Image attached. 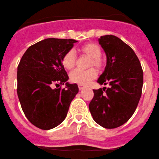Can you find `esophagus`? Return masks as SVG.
Returning a JSON list of instances; mask_svg holds the SVG:
<instances>
[{"label": "esophagus", "mask_w": 159, "mask_h": 159, "mask_svg": "<svg viewBox=\"0 0 159 159\" xmlns=\"http://www.w3.org/2000/svg\"><path fill=\"white\" fill-rule=\"evenodd\" d=\"M78 88H79L80 90H82L84 88V86L81 85V84H78Z\"/></svg>", "instance_id": "1"}]
</instances>
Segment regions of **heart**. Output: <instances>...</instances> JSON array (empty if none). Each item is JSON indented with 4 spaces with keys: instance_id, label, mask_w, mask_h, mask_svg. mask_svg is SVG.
I'll return each mask as SVG.
<instances>
[{
    "instance_id": "b5f03b06",
    "label": "heart",
    "mask_w": 159,
    "mask_h": 159,
    "mask_svg": "<svg viewBox=\"0 0 159 159\" xmlns=\"http://www.w3.org/2000/svg\"><path fill=\"white\" fill-rule=\"evenodd\" d=\"M79 52L84 56L90 57L88 66H95L97 69H102L104 65L102 59L101 58L102 49L98 44L95 43H88L79 48ZM77 57L73 50H69L63 55L62 58V64L68 70L73 69L76 66ZM97 76V71L94 69H90L87 71L75 70L70 75V80L72 82L86 85L89 84L91 80H94Z\"/></svg>"
}]
</instances>
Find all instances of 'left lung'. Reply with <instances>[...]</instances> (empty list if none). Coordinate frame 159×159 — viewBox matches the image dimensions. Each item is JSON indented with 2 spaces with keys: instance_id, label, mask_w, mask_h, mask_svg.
Segmentation results:
<instances>
[{
  "instance_id": "8db88e82",
  "label": "left lung",
  "mask_w": 159,
  "mask_h": 159,
  "mask_svg": "<svg viewBox=\"0 0 159 159\" xmlns=\"http://www.w3.org/2000/svg\"><path fill=\"white\" fill-rule=\"evenodd\" d=\"M98 42L106 54L107 65L97 82L109 88L93 90L89 110L98 125L115 129L134 113L142 95L143 71L133 49L118 37L106 35Z\"/></svg>"
}]
</instances>
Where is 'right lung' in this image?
<instances>
[{
  "mask_svg": "<svg viewBox=\"0 0 159 159\" xmlns=\"http://www.w3.org/2000/svg\"><path fill=\"white\" fill-rule=\"evenodd\" d=\"M75 39L49 38L30 46L17 67V95L28 120L43 130L52 129L65 120L70 104L79 92L69 83L62 58L71 50ZM66 84L61 89L53 84Z\"/></svg>",
  "mask_w": 159,
  "mask_h": 159,
  "instance_id": "obj_1",
  "label": "right lung"
}]
</instances>
